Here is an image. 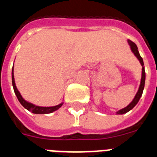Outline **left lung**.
Here are the masks:
<instances>
[{"label":"left lung","instance_id":"obj_1","mask_svg":"<svg viewBox=\"0 0 157 157\" xmlns=\"http://www.w3.org/2000/svg\"><path fill=\"white\" fill-rule=\"evenodd\" d=\"M128 44L130 46V49L132 51V52L135 54V56L138 58V60L140 61V64H141V66H142V77H141V82H140V87H139V90H138V92L135 95V98L134 100L130 102V105H128L126 106V108H124L122 109H120L119 111L117 112V114H124L126 113L127 112H129L130 110H131L133 108L135 107V105H137V103L139 102V100H140V97L142 96L143 91H144V84H145V70H144V61H143V58L140 56V52L138 51V47L137 45L135 44L134 42H132L131 40H128Z\"/></svg>","mask_w":157,"mask_h":157}]
</instances>
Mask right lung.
<instances>
[{
	"label": "right lung",
	"instance_id": "right-lung-1",
	"mask_svg": "<svg viewBox=\"0 0 157 157\" xmlns=\"http://www.w3.org/2000/svg\"><path fill=\"white\" fill-rule=\"evenodd\" d=\"M12 84H13V90H14V93L17 96V100L20 102V104L23 106V107L27 109L28 111H31V113L36 114H47V113H51L54 112L56 110L59 109L62 106L63 102H61V104H59L58 105L56 106H52V107H41V106H37L33 104H31L30 102H27V100H25L24 99L22 98L21 94L17 89V86L15 85V81H14V76H13V66L12 69Z\"/></svg>",
	"mask_w": 157,
	"mask_h": 157
}]
</instances>
